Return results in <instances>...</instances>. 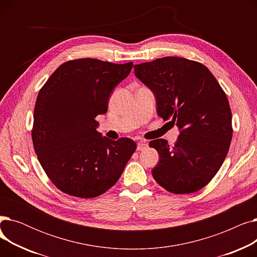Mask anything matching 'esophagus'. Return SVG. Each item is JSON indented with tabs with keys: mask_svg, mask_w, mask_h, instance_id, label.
<instances>
[{
	"mask_svg": "<svg viewBox=\"0 0 257 257\" xmlns=\"http://www.w3.org/2000/svg\"><path fill=\"white\" fill-rule=\"evenodd\" d=\"M147 148H148V144H146V143H143V142H140V143H138V147H137V149H138L139 151L145 150V149H147Z\"/></svg>",
	"mask_w": 257,
	"mask_h": 257,
	"instance_id": "34e87169",
	"label": "esophagus"
}]
</instances>
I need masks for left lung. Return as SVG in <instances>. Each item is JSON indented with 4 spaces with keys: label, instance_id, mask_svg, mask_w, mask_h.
Segmentation results:
<instances>
[{
    "label": "left lung",
    "instance_id": "obj_1",
    "mask_svg": "<svg viewBox=\"0 0 257 257\" xmlns=\"http://www.w3.org/2000/svg\"><path fill=\"white\" fill-rule=\"evenodd\" d=\"M134 74L152 90L157 114L180 130L173 148L163 139L149 143L159 154L153 178L173 194L201 190L230 147L232 115L226 93L205 65L181 57L137 64Z\"/></svg>",
    "mask_w": 257,
    "mask_h": 257
}]
</instances>
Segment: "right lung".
Instances as JSON below:
<instances>
[{
	"label": "right lung",
	"mask_w": 257,
	"mask_h": 257,
	"mask_svg": "<svg viewBox=\"0 0 257 257\" xmlns=\"http://www.w3.org/2000/svg\"><path fill=\"white\" fill-rule=\"evenodd\" d=\"M132 62L92 58L62 63L39 90L32 129L34 150L49 179L78 198L104 194L120 177L137 149L128 138L110 141L97 131L115 86Z\"/></svg>",
	"instance_id": "right-lung-1"
}]
</instances>
